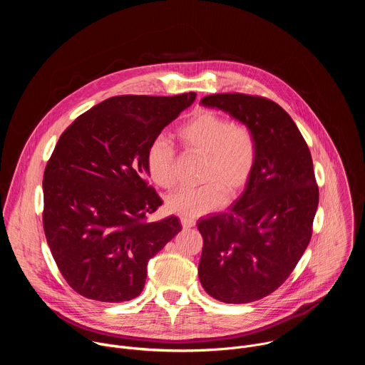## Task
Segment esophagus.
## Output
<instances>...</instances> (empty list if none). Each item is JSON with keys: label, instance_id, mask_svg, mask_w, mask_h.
<instances>
[{"label": "esophagus", "instance_id": "1", "mask_svg": "<svg viewBox=\"0 0 365 365\" xmlns=\"http://www.w3.org/2000/svg\"><path fill=\"white\" fill-rule=\"evenodd\" d=\"M180 222H182V227H183V230H187V228H192V227H195V220H192V218H187V217H182L180 218Z\"/></svg>", "mask_w": 365, "mask_h": 365}]
</instances>
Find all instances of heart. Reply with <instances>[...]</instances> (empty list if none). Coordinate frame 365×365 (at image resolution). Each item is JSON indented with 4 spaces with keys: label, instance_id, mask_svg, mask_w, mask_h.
<instances>
[{
    "label": "heart",
    "instance_id": "b5f03b06",
    "mask_svg": "<svg viewBox=\"0 0 365 365\" xmlns=\"http://www.w3.org/2000/svg\"><path fill=\"white\" fill-rule=\"evenodd\" d=\"M180 144L203 154L197 187H183L166 197L169 212L195 218L218 210L228 199L235 197L250 182L257 163V138L245 123H231L212 111L199 110L176 131ZM148 178L163 189L176 183V151L163 137L155 138L145 153Z\"/></svg>",
    "mask_w": 365,
    "mask_h": 365
}]
</instances>
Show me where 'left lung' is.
Returning <instances> with one entry per match:
<instances>
[{"instance_id":"obj_1","label":"left lung","mask_w":365,"mask_h":365,"mask_svg":"<svg viewBox=\"0 0 365 365\" xmlns=\"http://www.w3.org/2000/svg\"><path fill=\"white\" fill-rule=\"evenodd\" d=\"M200 102L248 124L257 138L255 169L241 197L228 212L197 222L205 292L250 303L286 282L310 241L319 202L314 163L297 125L272 99L237 92Z\"/></svg>"}]
</instances>
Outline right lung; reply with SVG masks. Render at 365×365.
<instances>
[{
	"instance_id": "obj_1",
	"label": "right lung",
	"mask_w": 365,
	"mask_h": 365,
	"mask_svg": "<svg viewBox=\"0 0 365 365\" xmlns=\"http://www.w3.org/2000/svg\"><path fill=\"white\" fill-rule=\"evenodd\" d=\"M196 93L121 95L79 115L61 135L43 175V228L68 284L99 302H127L179 220L148 222L163 203L147 182L145 153Z\"/></svg>"
}]
</instances>
